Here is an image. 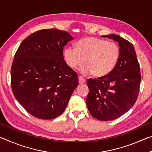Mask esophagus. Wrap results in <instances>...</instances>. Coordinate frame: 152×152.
Returning a JSON list of instances; mask_svg holds the SVG:
<instances>
[{
	"label": "esophagus",
	"mask_w": 152,
	"mask_h": 152,
	"mask_svg": "<svg viewBox=\"0 0 152 152\" xmlns=\"http://www.w3.org/2000/svg\"><path fill=\"white\" fill-rule=\"evenodd\" d=\"M78 82H79V84H84L86 82V80H85V79L83 78V77L79 76L78 77Z\"/></svg>",
	"instance_id": "obj_1"
}]
</instances>
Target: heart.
I'll list each match as a JSON object with an SVG mask.
<instances>
[{
  "instance_id": "heart-1",
  "label": "heart",
  "mask_w": 152,
  "mask_h": 152,
  "mask_svg": "<svg viewBox=\"0 0 152 152\" xmlns=\"http://www.w3.org/2000/svg\"><path fill=\"white\" fill-rule=\"evenodd\" d=\"M120 56L119 46L114 42L93 37H86L76 43L75 48L67 47L64 58L70 68L75 69L82 65V74H92L96 77L109 74L116 66Z\"/></svg>"
}]
</instances>
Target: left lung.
<instances>
[{
	"mask_svg": "<svg viewBox=\"0 0 152 152\" xmlns=\"http://www.w3.org/2000/svg\"><path fill=\"white\" fill-rule=\"evenodd\" d=\"M102 37L118 42L119 58L109 74L87 80L89 92L86 106L95 119L107 121L122 116L134 105L140 92L141 76L132 43L115 34Z\"/></svg>",
	"mask_w": 152,
	"mask_h": 152,
	"instance_id": "obj_1",
	"label": "left lung"
}]
</instances>
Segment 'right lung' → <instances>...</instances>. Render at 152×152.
Masks as SVG:
<instances>
[{"instance_id":"obj_1","label":"right lung","mask_w":152,"mask_h":152,"mask_svg":"<svg viewBox=\"0 0 152 152\" xmlns=\"http://www.w3.org/2000/svg\"><path fill=\"white\" fill-rule=\"evenodd\" d=\"M73 39L65 31L39 30L23 41L15 53L11 70L12 92L38 119L60 116L78 85V75L63 56L64 47Z\"/></svg>"}]
</instances>
